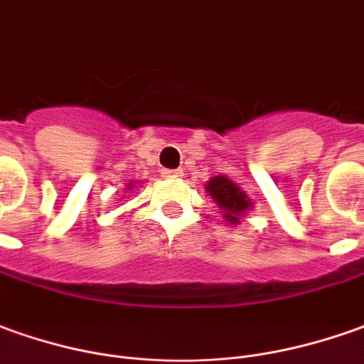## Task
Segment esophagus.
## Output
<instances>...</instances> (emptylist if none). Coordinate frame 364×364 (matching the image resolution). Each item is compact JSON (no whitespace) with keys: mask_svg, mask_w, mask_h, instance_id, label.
I'll list each match as a JSON object with an SVG mask.
<instances>
[{"mask_svg":"<svg viewBox=\"0 0 364 364\" xmlns=\"http://www.w3.org/2000/svg\"><path fill=\"white\" fill-rule=\"evenodd\" d=\"M162 176L168 178V180H174V178H182V176H184V170H170V168H166V170H162Z\"/></svg>","mask_w":364,"mask_h":364,"instance_id":"esophagus-1","label":"esophagus"}]
</instances>
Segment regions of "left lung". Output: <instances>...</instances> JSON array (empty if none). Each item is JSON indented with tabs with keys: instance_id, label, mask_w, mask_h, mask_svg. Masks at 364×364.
<instances>
[{
	"instance_id": "1",
	"label": "left lung",
	"mask_w": 364,
	"mask_h": 364,
	"mask_svg": "<svg viewBox=\"0 0 364 364\" xmlns=\"http://www.w3.org/2000/svg\"><path fill=\"white\" fill-rule=\"evenodd\" d=\"M206 192L212 196L215 206L222 210V218L228 224L237 225L252 208L254 202L242 188L228 176H212L206 182Z\"/></svg>"
}]
</instances>
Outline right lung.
Wrapping results in <instances>:
<instances>
[{
    "instance_id": "1",
    "label": "right lung",
    "mask_w": 364,
    "mask_h": 364,
    "mask_svg": "<svg viewBox=\"0 0 364 364\" xmlns=\"http://www.w3.org/2000/svg\"><path fill=\"white\" fill-rule=\"evenodd\" d=\"M132 188H136V184H134V182H130L129 186H127V190H129V192H130V190H132Z\"/></svg>"
}]
</instances>
